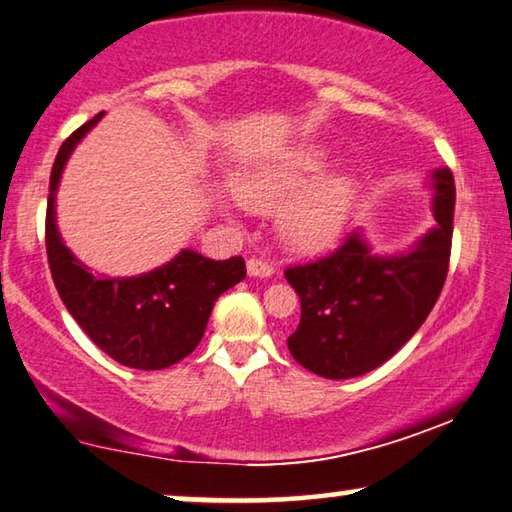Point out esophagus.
<instances>
[{
    "mask_svg": "<svg viewBox=\"0 0 512 512\" xmlns=\"http://www.w3.org/2000/svg\"><path fill=\"white\" fill-rule=\"evenodd\" d=\"M273 271H275L273 264L266 262V259H259V257L248 259V275H253V278H271Z\"/></svg>",
    "mask_w": 512,
    "mask_h": 512,
    "instance_id": "esophagus-1",
    "label": "esophagus"
}]
</instances>
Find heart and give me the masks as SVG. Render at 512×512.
Returning a JSON list of instances; mask_svg holds the SVG:
<instances>
[{"label":"heart","mask_w":512,"mask_h":512,"mask_svg":"<svg viewBox=\"0 0 512 512\" xmlns=\"http://www.w3.org/2000/svg\"><path fill=\"white\" fill-rule=\"evenodd\" d=\"M328 152L319 145H294L234 177V196L255 212L278 214L282 241L296 253H319L342 237L358 200L351 173H330Z\"/></svg>","instance_id":"heart-1"}]
</instances>
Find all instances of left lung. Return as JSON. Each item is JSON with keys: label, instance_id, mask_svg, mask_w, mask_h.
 I'll use <instances>...</instances> for the list:
<instances>
[{"label": "left lung", "instance_id": "8db88e82", "mask_svg": "<svg viewBox=\"0 0 512 512\" xmlns=\"http://www.w3.org/2000/svg\"><path fill=\"white\" fill-rule=\"evenodd\" d=\"M437 225L403 255H371L360 232L316 262L287 266L300 296V323L287 339L298 364L321 378L362 376L387 362L431 314L449 273L456 184L433 173Z\"/></svg>", "mask_w": 512, "mask_h": 512}]
</instances>
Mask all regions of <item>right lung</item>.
Wrapping results in <instances>:
<instances>
[{
    "mask_svg": "<svg viewBox=\"0 0 512 512\" xmlns=\"http://www.w3.org/2000/svg\"><path fill=\"white\" fill-rule=\"evenodd\" d=\"M102 113L75 129L56 154L45 216V246L54 287L81 330L104 353L132 369L157 371L184 360L205 335L216 298L246 278L243 257L214 262L182 250L139 278L93 275L56 230L54 198L63 166Z\"/></svg>",
    "mask_w": 512,
    "mask_h": 512,
    "instance_id": "1",
    "label": "right lung"
}]
</instances>
